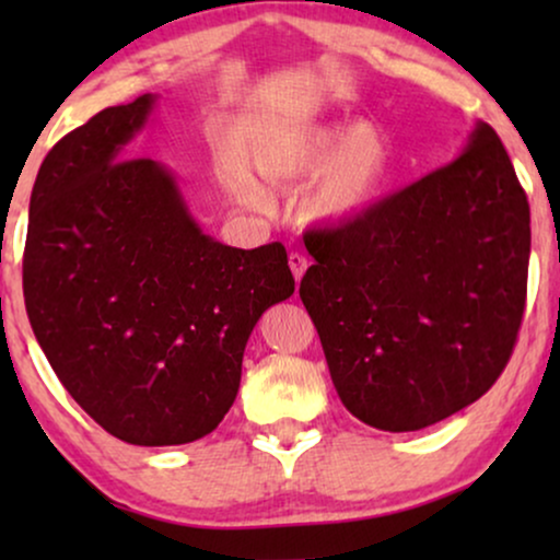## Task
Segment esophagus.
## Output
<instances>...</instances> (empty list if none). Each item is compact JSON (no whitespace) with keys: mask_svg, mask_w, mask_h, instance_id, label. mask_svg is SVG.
Segmentation results:
<instances>
[{"mask_svg":"<svg viewBox=\"0 0 560 560\" xmlns=\"http://www.w3.org/2000/svg\"><path fill=\"white\" fill-rule=\"evenodd\" d=\"M288 265H290V270H293V278L301 280L303 272H305V267H308V259H305L301 252H290Z\"/></svg>","mask_w":560,"mask_h":560,"instance_id":"esophagus-1","label":"esophagus"}]
</instances>
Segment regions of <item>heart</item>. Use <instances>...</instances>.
Here are the masks:
<instances>
[{
  "label": "heart",
  "mask_w": 560,
  "mask_h": 560,
  "mask_svg": "<svg viewBox=\"0 0 560 560\" xmlns=\"http://www.w3.org/2000/svg\"><path fill=\"white\" fill-rule=\"evenodd\" d=\"M252 167L270 186H288L313 173L301 211L316 224H341L364 213L387 190L393 148L372 125L282 127L259 135L249 148ZM252 201H262L247 186Z\"/></svg>",
  "instance_id": "obj_1"
}]
</instances>
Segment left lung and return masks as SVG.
Masks as SVG:
<instances>
[{
	"instance_id": "8db88e82",
	"label": "left lung",
	"mask_w": 560,
	"mask_h": 560,
	"mask_svg": "<svg viewBox=\"0 0 560 560\" xmlns=\"http://www.w3.org/2000/svg\"><path fill=\"white\" fill-rule=\"evenodd\" d=\"M301 301L341 402L420 431L494 385L523 324L530 206L497 132L357 219L311 229Z\"/></svg>"
}]
</instances>
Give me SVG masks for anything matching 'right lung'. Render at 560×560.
I'll return each mask as SVG.
<instances>
[{
    "instance_id": "obj_1",
    "label": "right lung",
    "mask_w": 560,
    "mask_h": 560,
    "mask_svg": "<svg viewBox=\"0 0 560 560\" xmlns=\"http://www.w3.org/2000/svg\"><path fill=\"white\" fill-rule=\"evenodd\" d=\"M152 104L109 106L45 155L22 290L68 395L119 441L178 446L224 420L252 328L295 280L280 242L211 240L163 165L127 158Z\"/></svg>"
}]
</instances>
